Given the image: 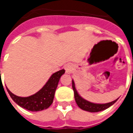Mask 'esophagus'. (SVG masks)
Returning <instances> with one entry per match:
<instances>
[{"label":"esophagus","instance_id":"1","mask_svg":"<svg viewBox=\"0 0 133 133\" xmlns=\"http://www.w3.org/2000/svg\"><path fill=\"white\" fill-rule=\"evenodd\" d=\"M72 67L71 65V64H66L65 65V72L67 73H68L70 74V72H72Z\"/></svg>","mask_w":133,"mask_h":133}]
</instances>
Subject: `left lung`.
Wrapping results in <instances>:
<instances>
[{"label": "left lung", "mask_w": 133, "mask_h": 133, "mask_svg": "<svg viewBox=\"0 0 133 133\" xmlns=\"http://www.w3.org/2000/svg\"><path fill=\"white\" fill-rule=\"evenodd\" d=\"M72 86L73 91H74V96H75V102L77 103L78 106L83 110L85 111L90 112H97L102 111L105 109L108 108L110 106L112 105L117 100L118 98L116 99L112 102L108 103H103V104H100V103H91L90 101H88L85 99H84L79 95V93L77 91V90L75 88V82L72 80Z\"/></svg>", "instance_id": "left-lung-1"}]
</instances>
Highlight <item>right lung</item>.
<instances>
[{"instance_id":"obj_1","label":"right lung","mask_w":133,"mask_h":133,"mask_svg":"<svg viewBox=\"0 0 133 133\" xmlns=\"http://www.w3.org/2000/svg\"><path fill=\"white\" fill-rule=\"evenodd\" d=\"M64 73V69L53 73L39 91L28 97H19L12 93L8 88L6 89L13 101L21 108L30 111H41L48 108L52 103L58 82Z\"/></svg>"}]
</instances>
